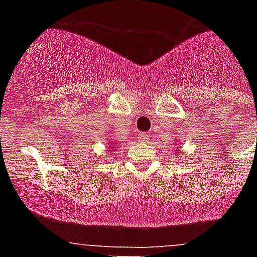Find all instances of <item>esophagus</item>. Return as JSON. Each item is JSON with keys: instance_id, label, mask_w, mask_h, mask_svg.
<instances>
[{"instance_id": "esophagus-1", "label": "esophagus", "mask_w": 257, "mask_h": 257, "mask_svg": "<svg viewBox=\"0 0 257 257\" xmlns=\"http://www.w3.org/2000/svg\"><path fill=\"white\" fill-rule=\"evenodd\" d=\"M137 140H139L140 142H148L149 136L146 135V133H139V135H137Z\"/></svg>"}]
</instances>
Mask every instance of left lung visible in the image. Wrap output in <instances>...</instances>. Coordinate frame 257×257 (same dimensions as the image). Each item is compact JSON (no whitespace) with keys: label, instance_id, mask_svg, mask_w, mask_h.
I'll list each match as a JSON object with an SVG mask.
<instances>
[{"label":"left lung","instance_id":"obj_1","mask_svg":"<svg viewBox=\"0 0 257 257\" xmlns=\"http://www.w3.org/2000/svg\"><path fill=\"white\" fill-rule=\"evenodd\" d=\"M178 153H180V150H178V152H176V154H178Z\"/></svg>","mask_w":257,"mask_h":257}]
</instances>
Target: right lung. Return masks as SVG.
<instances>
[{
	"mask_svg": "<svg viewBox=\"0 0 257 257\" xmlns=\"http://www.w3.org/2000/svg\"><path fill=\"white\" fill-rule=\"evenodd\" d=\"M108 145H109V146H107V148H108V149H107V152H108V153L115 152V150H116V148H115L116 144H115V142H111V141H109V142H108Z\"/></svg>",
	"mask_w": 257,
	"mask_h": 257,
	"instance_id": "add662e5",
	"label": "right lung"
}]
</instances>
